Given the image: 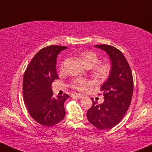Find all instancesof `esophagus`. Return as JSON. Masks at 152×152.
Masks as SVG:
<instances>
[{
	"instance_id": "obj_1",
	"label": "esophagus",
	"mask_w": 152,
	"mask_h": 152,
	"mask_svg": "<svg viewBox=\"0 0 152 152\" xmlns=\"http://www.w3.org/2000/svg\"><path fill=\"white\" fill-rule=\"evenodd\" d=\"M71 96H72V97H76V98H78V99H81L82 97H83V96H82L81 94L75 93V94H72Z\"/></svg>"
}]
</instances>
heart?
Here are the masks:
<instances>
[{"instance_id": "obj_1", "label": "heart", "mask_w": 152, "mask_h": 152, "mask_svg": "<svg viewBox=\"0 0 152 152\" xmlns=\"http://www.w3.org/2000/svg\"><path fill=\"white\" fill-rule=\"evenodd\" d=\"M78 57L83 62V65L86 69L93 68L91 71V76L96 81L103 82L108 79L111 71V67L108 63L98 64L99 57L97 54L91 50H86L81 52ZM63 69V64L61 66V70ZM88 86V82L83 79H76L73 81L72 87L78 91H83Z\"/></svg>"}]
</instances>
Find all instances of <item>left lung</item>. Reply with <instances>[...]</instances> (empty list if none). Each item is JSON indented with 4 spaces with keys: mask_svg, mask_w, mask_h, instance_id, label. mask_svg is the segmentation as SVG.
Segmentation results:
<instances>
[{
    "mask_svg": "<svg viewBox=\"0 0 152 152\" xmlns=\"http://www.w3.org/2000/svg\"><path fill=\"white\" fill-rule=\"evenodd\" d=\"M109 55L111 63L110 76L102 86L104 102L102 104L92 99L87 111L88 121L99 129H109L117 125L124 116L132 102L134 81L129 64L123 53L109 45H97Z\"/></svg>",
    "mask_w": 152,
    "mask_h": 152,
    "instance_id": "left-lung-1",
    "label": "left lung"
}]
</instances>
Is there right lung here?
I'll return each mask as SVG.
<instances>
[{
	"instance_id": "add662e5",
	"label": "right lung",
	"mask_w": 152,
	"mask_h": 152,
	"mask_svg": "<svg viewBox=\"0 0 152 152\" xmlns=\"http://www.w3.org/2000/svg\"><path fill=\"white\" fill-rule=\"evenodd\" d=\"M67 47L49 46L38 52L24 73L23 94L28 111L36 121L46 126L57 124L65 117L67 94L53 96L51 83L58 79L56 64L58 54Z\"/></svg>"
}]
</instances>
